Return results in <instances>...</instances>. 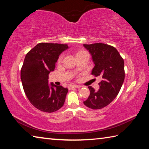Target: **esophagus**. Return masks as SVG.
Wrapping results in <instances>:
<instances>
[{
    "mask_svg": "<svg viewBox=\"0 0 149 149\" xmlns=\"http://www.w3.org/2000/svg\"><path fill=\"white\" fill-rule=\"evenodd\" d=\"M80 87L79 85H70L68 86V89H75V88H78Z\"/></svg>",
    "mask_w": 149,
    "mask_h": 149,
    "instance_id": "obj_1",
    "label": "esophagus"
}]
</instances>
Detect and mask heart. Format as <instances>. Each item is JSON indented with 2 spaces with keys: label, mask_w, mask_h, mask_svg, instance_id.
<instances>
[{
  "label": "heart",
  "mask_w": 149,
  "mask_h": 149,
  "mask_svg": "<svg viewBox=\"0 0 149 149\" xmlns=\"http://www.w3.org/2000/svg\"><path fill=\"white\" fill-rule=\"evenodd\" d=\"M63 58H64V54L60 55V57H59V58H58V62H62Z\"/></svg>",
  "instance_id": "heart-1"
}]
</instances>
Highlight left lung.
<instances>
[{
  "mask_svg": "<svg viewBox=\"0 0 149 149\" xmlns=\"http://www.w3.org/2000/svg\"><path fill=\"white\" fill-rule=\"evenodd\" d=\"M84 47L95 64L91 74L102 78L98 91L88 87L90 95L84 103L91 109H101L112 102L120 92L125 78L124 61L116 49L110 45L99 42Z\"/></svg>",
  "mask_w": 149,
  "mask_h": 149,
  "instance_id": "1",
  "label": "left lung"
}]
</instances>
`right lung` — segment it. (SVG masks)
<instances>
[{
  "mask_svg": "<svg viewBox=\"0 0 149 149\" xmlns=\"http://www.w3.org/2000/svg\"><path fill=\"white\" fill-rule=\"evenodd\" d=\"M68 45L41 42L28 52L21 70V80L29 102L37 109L53 112L64 104L68 91L61 85L49 84V74L54 71L60 54Z\"/></svg>",
  "mask_w": 149,
  "mask_h": 149,
  "instance_id": "obj_1",
  "label": "right lung"
}]
</instances>
